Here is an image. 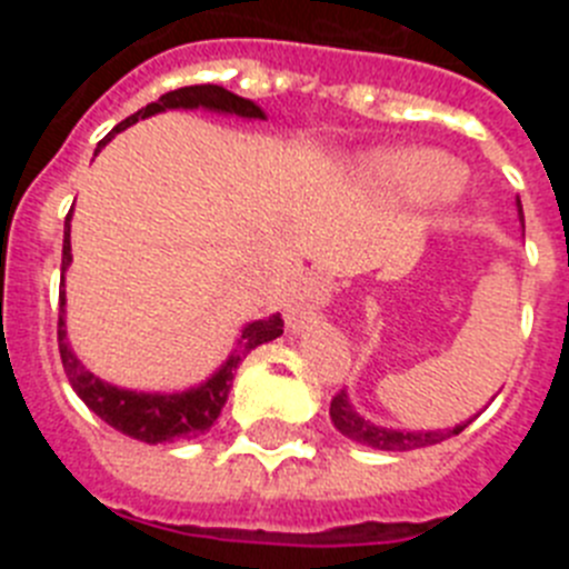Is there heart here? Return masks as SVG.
I'll return each mask as SVG.
<instances>
[{
    "label": "heart",
    "instance_id": "1",
    "mask_svg": "<svg viewBox=\"0 0 569 569\" xmlns=\"http://www.w3.org/2000/svg\"><path fill=\"white\" fill-rule=\"evenodd\" d=\"M381 173L407 188L427 190V193H447L456 188V170L439 156H387L381 159Z\"/></svg>",
    "mask_w": 569,
    "mask_h": 569
}]
</instances>
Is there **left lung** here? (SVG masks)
<instances>
[{
  "mask_svg": "<svg viewBox=\"0 0 569 569\" xmlns=\"http://www.w3.org/2000/svg\"><path fill=\"white\" fill-rule=\"evenodd\" d=\"M519 216H521V222H525L521 202H519ZM330 419H333V425L339 427V433L347 436V439H353L367 447H376V450H390V453L439 445V441L450 439V436H459L461 430L470 425V421H467V425L453 427V430H436V433H425V430H419V433H410V430H387V427H376L370 425V421L361 419L353 407H350V401H347L345 390H339V393L333 396V401H330Z\"/></svg>",
  "mask_w": 569,
  "mask_h": 569,
  "instance_id": "obj_1",
  "label": "left lung"
}]
</instances>
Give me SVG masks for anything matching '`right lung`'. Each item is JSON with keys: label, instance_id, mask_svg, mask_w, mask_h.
Masks as SVG:
<instances>
[{"label": "right lung", "instance_id": "obj_1", "mask_svg": "<svg viewBox=\"0 0 569 569\" xmlns=\"http://www.w3.org/2000/svg\"><path fill=\"white\" fill-rule=\"evenodd\" d=\"M170 108H208V110H222V113H236L244 116V119H264L259 104H253L250 99H241L230 90L219 88V84H188V88H176L164 97H159L156 102H150L148 108L136 110L133 116H128L124 122H119L113 128V133L130 128L133 122L144 119V116H153L159 110ZM110 139V136H108ZM104 144V142H99ZM70 264V213H68V230H64V244H62V290H59V356H62V367L68 373L70 385L77 390L79 399L93 410L102 421H108L110 427H116L119 433L130 436V439H139L144 445H159V441H173L182 439V436H199L204 430L213 427V421L222 413L224 401H228L230 387H233V373L236 367L241 365V359L253 350V347L264 345V341H273L276 336H281L284 321L281 316H270V319L250 321L248 328L241 330L239 350H233L228 361L219 367V373L210 376L204 385L193 387V390H184V393L173 396H159V393H133V390H119L113 385H104L97 376L84 370L82 361L73 356V350L68 347V333H64V270Z\"/></svg>", "mask_w": 569, "mask_h": 569}]
</instances>
